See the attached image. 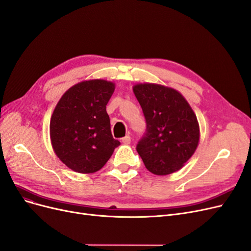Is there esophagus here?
<instances>
[{
    "label": "esophagus",
    "mask_w": 251,
    "mask_h": 251,
    "mask_svg": "<svg viewBox=\"0 0 251 251\" xmlns=\"http://www.w3.org/2000/svg\"><path fill=\"white\" fill-rule=\"evenodd\" d=\"M122 142H123L124 144H126V145L129 144V143H131V137H129V136H126V137H124L123 139H122Z\"/></svg>",
    "instance_id": "34e87169"
}]
</instances>
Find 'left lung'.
I'll return each instance as SVG.
<instances>
[{"instance_id":"obj_1","label":"left lung","mask_w":251,"mask_h":251,"mask_svg":"<svg viewBox=\"0 0 251 251\" xmlns=\"http://www.w3.org/2000/svg\"><path fill=\"white\" fill-rule=\"evenodd\" d=\"M148 126L137 151L149 171L167 176L178 171L200 143L197 117L179 91L154 83L133 86Z\"/></svg>"}]
</instances>
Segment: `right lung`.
Segmentation results:
<instances>
[{
  "instance_id": "add662e5",
  "label": "right lung",
  "mask_w": 251,
  "mask_h": 251,
  "mask_svg": "<svg viewBox=\"0 0 251 251\" xmlns=\"http://www.w3.org/2000/svg\"><path fill=\"white\" fill-rule=\"evenodd\" d=\"M115 83L85 80L64 92L50 116V138L59 160L79 174L103 167L120 145L111 133L106 106Z\"/></svg>"
}]
</instances>
